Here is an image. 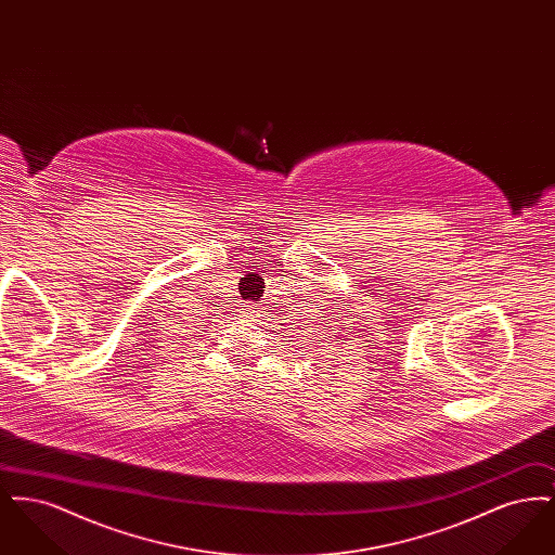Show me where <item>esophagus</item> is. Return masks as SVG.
<instances>
[{"label": "esophagus", "instance_id": "esophagus-1", "mask_svg": "<svg viewBox=\"0 0 555 555\" xmlns=\"http://www.w3.org/2000/svg\"><path fill=\"white\" fill-rule=\"evenodd\" d=\"M243 314H245V318H249V320H258V318L262 317V308H256V306L249 304V306L243 308Z\"/></svg>", "mask_w": 555, "mask_h": 555}]
</instances>
